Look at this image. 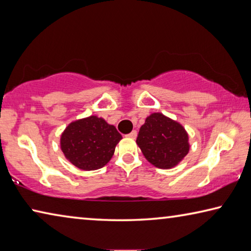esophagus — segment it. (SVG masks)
Returning a JSON list of instances; mask_svg holds the SVG:
<instances>
[{
    "instance_id": "1",
    "label": "esophagus",
    "mask_w": 251,
    "mask_h": 251,
    "mask_svg": "<svg viewBox=\"0 0 251 251\" xmlns=\"http://www.w3.org/2000/svg\"><path fill=\"white\" fill-rule=\"evenodd\" d=\"M127 137H129V138H133V139H135L136 137H137V131L136 130H133V131H130V133L127 135Z\"/></svg>"
}]
</instances>
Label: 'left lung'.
I'll use <instances>...</instances> for the list:
<instances>
[{"label": "left lung", "instance_id": "obj_1", "mask_svg": "<svg viewBox=\"0 0 251 251\" xmlns=\"http://www.w3.org/2000/svg\"><path fill=\"white\" fill-rule=\"evenodd\" d=\"M136 143L145 158L160 169L177 166L190 147L184 126L161 113H151L146 117Z\"/></svg>", "mask_w": 251, "mask_h": 251}]
</instances>
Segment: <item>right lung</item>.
Here are the masks:
<instances>
[{
	"label": "right lung",
	"instance_id": "obj_1",
	"mask_svg": "<svg viewBox=\"0 0 251 251\" xmlns=\"http://www.w3.org/2000/svg\"><path fill=\"white\" fill-rule=\"evenodd\" d=\"M116 127L92 115L70 123L61 135L59 145L65 158L83 171L104 167L122 139Z\"/></svg>",
	"mask_w": 251,
	"mask_h": 251
}]
</instances>
